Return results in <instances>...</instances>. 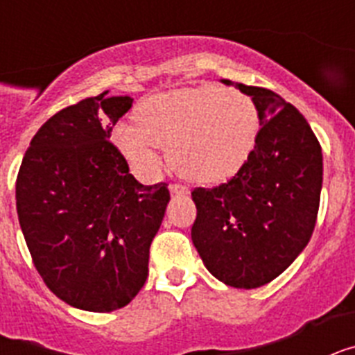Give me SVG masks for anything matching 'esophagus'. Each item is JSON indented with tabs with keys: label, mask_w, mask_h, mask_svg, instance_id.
Segmentation results:
<instances>
[{
	"label": "esophagus",
	"mask_w": 355,
	"mask_h": 355,
	"mask_svg": "<svg viewBox=\"0 0 355 355\" xmlns=\"http://www.w3.org/2000/svg\"><path fill=\"white\" fill-rule=\"evenodd\" d=\"M168 190H171L172 196H187V193H190V190L187 187H183V184H171Z\"/></svg>",
	"instance_id": "esophagus-1"
}]
</instances>
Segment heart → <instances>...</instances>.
<instances>
[{
	"label": "heart",
	"instance_id": "heart-1",
	"mask_svg": "<svg viewBox=\"0 0 355 355\" xmlns=\"http://www.w3.org/2000/svg\"><path fill=\"white\" fill-rule=\"evenodd\" d=\"M137 126L119 124L115 146L140 175L159 167L167 147L172 168L196 183H222L252 156L259 114L247 94L216 85L187 87L146 97L135 110Z\"/></svg>",
	"mask_w": 355,
	"mask_h": 355
}]
</instances>
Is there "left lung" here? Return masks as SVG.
<instances>
[{"label": "left lung", "mask_w": 355, "mask_h": 355, "mask_svg": "<svg viewBox=\"0 0 355 355\" xmlns=\"http://www.w3.org/2000/svg\"><path fill=\"white\" fill-rule=\"evenodd\" d=\"M234 87L258 108V144L233 180L193 190L192 241L213 277L250 290L274 281L306 249L316 224L324 156L293 105L268 89Z\"/></svg>", "instance_id": "left-lung-1"}]
</instances>
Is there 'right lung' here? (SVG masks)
<instances>
[{
  "mask_svg": "<svg viewBox=\"0 0 355 355\" xmlns=\"http://www.w3.org/2000/svg\"><path fill=\"white\" fill-rule=\"evenodd\" d=\"M133 105L106 92L67 106L31 139L15 206L37 272L69 306L110 313L137 297L162 225L167 184L144 187L110 144Z\"/></svg>",
  "mask_w": 355,
  "mask_h": 355,
  "instance_id": "1",
  "label": "right lung"
}]
</instances>
